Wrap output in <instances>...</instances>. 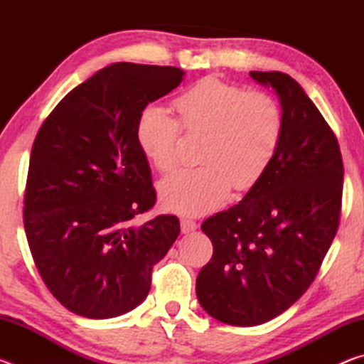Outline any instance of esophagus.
Listing matches in <instances>:
<instances>
[{"instance_id": "34e87169", "label": "esophagus", "mask_w": 364, "mask_h": 364, "mask_svg": "<svg viewBox=\"0 0 364 364\" xmlns=\"http://www.w3.org/2000/svg\"><path fill=\"white\" fill-rule=\"evenodd\" d=\"M196 230H197V223H196V221L189 220V218H183V220H181V232L188 234V232H193V231H196Z\"/></svg>"}]
</instances>
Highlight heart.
<instances>
[{
    "mask_svg": "<svg viewBox=\"0 0 364 364\" xmlns=\"http://www.w3.org/2000/svg\"><path fill=\"white\" fill-rule=\"evenodd\" d=\"M173 107L178 120L162 107L147 106L139 114L136 139L147 160L167 173L180 162L181 128L202 134V164L180 168L160 184L165 208L181 215L213 210L231 186L250 189L267 173L284 136V114L273 96L215 77L184 90Z\"/></svg>",
    "mask_w": 364,
    "mask_h": 364,
    "instance_id": "b5f03b06",
    "label": "heart"
}]
</instances>
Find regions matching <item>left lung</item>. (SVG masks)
<instances>
[{"mask_svg":"<svg viewBox=\"0 0 364 364\" xmlns=\"http://www.w3.org/2000/svg\"><path fill=\"white\" fill-rule=\"evenodd\" d=\"M250 77L278 93L284 136L244 199L202 223L213 255L196 281L202 308L232 326L267 323L305 294L342 212L343 162L328 122L287 73Z\"/></svg>","mask_w":364,"mask_h":364,"instance_id":"left-lung-1","label":"left lung"}]
</instances>
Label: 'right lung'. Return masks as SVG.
<instances>
[{"label":"right lung","mask_w":364,"mask_h":364,"mask_svg":"<svg viewBox=\"0 0 364 364\" xmlns=\"http://www.w3.org/2000/svg\"><path fill=\"white\" fill-rule=\"evenodd\" d=\"M168 65L119 63L73 88L30 154L23 228L43 282L67 310L106 319L143 301L152 268L180 234L175 215L136 225L157 194L136 125L183 82Z\"/></svg>","instance_id":"add662e5"}]
</instances>
